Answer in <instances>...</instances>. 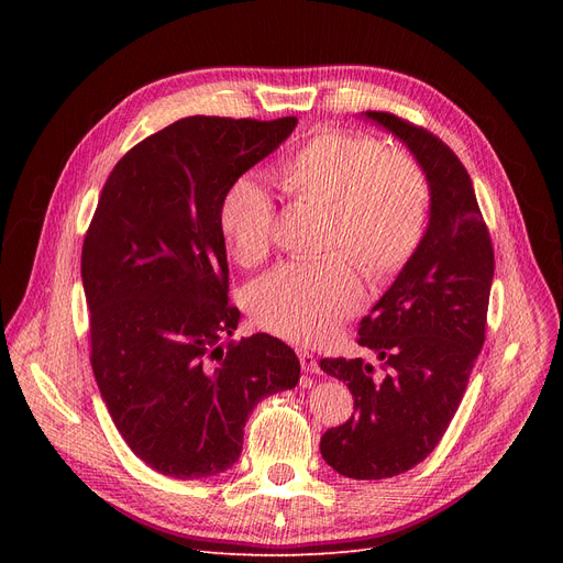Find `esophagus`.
I'll use <instances>...</instances> for the list:
<instances>
[{"instance_id": "34e87169", "label": "esophagus", "mask_w": 563, "mask_h": 563, "mask_svg": "<svg viewBox=\"0 0 563 563\" xmlns=\"http://www.w3.org/2000/svg\"><path fill=\"white\" fill-rule=\"evenodd\" d=\"M299 361H301V367H303V372H310V374H319V361L312 356L310 351L301 349V351H299Z\"/></svg>"}]
</instances>
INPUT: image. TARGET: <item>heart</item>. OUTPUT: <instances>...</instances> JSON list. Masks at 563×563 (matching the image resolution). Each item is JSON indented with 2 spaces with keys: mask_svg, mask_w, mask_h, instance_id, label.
<instances>
[{
  "mask_svg": "<svg viewBox=\"0 0 563 563\" xmlns=\"http://www.w3.org/2000/svg\"><path fill=\"white\" fill-rule=\"evenodd\" d=\"M287 189L329 210L323 251L314 262H285L260 278L249 312L266 333L317 344L365 301L356 269L386 280L418 251L431 189L422 166L406 153L386 151L369 134L327 128L308 136L283 166ZM274 200L255 175H240L219 205V230L244 264H257L272 246Z\"/></svg>",
  "mask_w": 563,
  "mask_h": 563,
  "instance_id": "obj_1",
  "label": "heart"
}]
</instances>
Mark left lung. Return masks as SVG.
<instances>
[{
  "instance_id": "obj_1",
  "label": "left lung",
  "mask_w": 563,
  "mask_h": 563,
  "mask_svg": "<svg viewBox=\"0 0 563 563\" xmlns=\"http://www.w3.org/2000/svg\"><path fill=\"white\" fill-rule=\"evenodd\" d=\"M427 173L431 219L418 251L363 317L358 344L386 363L323 358L353 416L321 435V456L349 479H386L422 463L445 435L486 340L495 255L472 180L452 147L390 111H367Z\"/></svg>"
}]
</instances>
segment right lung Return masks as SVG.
I'll use <instances>...</instances> for the list:
<instances>
[{"instance_id":"obj_1","label":"right lung","mask_w":563,"mask_h":563,"mask_svg":"<svg viewBox=\"0 0 563 563\" xmlns=\"http://www.w3.org/2000/svg\"><path fill=\"white\" fill-rule=\"evenodd\" d=\"M297 118L189 115L136 143L109 173L81 246L91 367L128 448L175 479L242 454L244 427L301 365L266 333L230 340L219 230L225 189L291 134Z\"/></svg>"}]
</instances>
